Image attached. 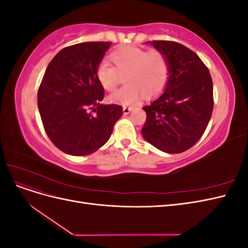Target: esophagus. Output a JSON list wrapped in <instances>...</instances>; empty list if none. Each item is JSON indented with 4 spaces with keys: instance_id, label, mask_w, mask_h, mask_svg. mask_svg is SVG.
Returning <instances> with one entry per match:
<instances>
[{
    "instance_id": "34e87169",
    "label": "esophagus",
    "mask_w": 248,
    "mask_h": 248,
    "mask_svg": "<svg viewBox=\"0 0 248 248\" xmlns=\"http://www.w3.org/2000/svg\"><path fill=\"white\" fill-rule=\"evenodd\" d=\"M132 110L131 108H128V107H123V112L125 115H128L129 112Z\"/></svg>"
}]
</instances>
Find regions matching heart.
I'll return each instance as SVG.
<instances>
[{
	"label": "heart",
	"mask_w": 248,
	"mask_h": 248,
	"mask_svg": "<svg viewBox=\"0 0 248 248\" xmlns=\"http://www.w3.org/2000/svg\"><path fill=\"white\" fill-rule=\"evenodd\" d=\"M110 59L116 68L108 61L100 62L96 70L99 84L108 91H112L119 85L121 76L126 74L127 85L108 96L110 102L132 106L140 99L142 93L149 97L155 96L167 85L170 66L160 50L124 46L112 51Z\"/></svg>",
	"instance_id": "1"
}]
</instances>
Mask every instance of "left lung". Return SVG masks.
<instances>
[{"label": "left lung", "mask_w": 248, "mask_h": 248, "mask_svg": "<svg viewBox=\"0 0 248 248\" xmlns=\"http://www.w3.org/2000/svg\"><path fill=\"white\" fill-rule=\"evenodd\" d=\"M167 57L164 91L147 107L144 139L162 152L182 153L204 134L213 111V82L199 56L174 41H148Z\"/></svg>", "instance_id": "1"}]
</instances>
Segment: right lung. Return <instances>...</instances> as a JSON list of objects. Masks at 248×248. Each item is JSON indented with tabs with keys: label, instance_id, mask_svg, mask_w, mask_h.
<instances>
[{
	"label": "right lung",
	"instance_id": "add662e5",
	"mask_svg": "<svg viewBox=\"0 0 248 248\" xmlns=\"http://www.w3.org/2000/svg\"><path fill=\"white\" fill-rule=\"evenodd\" d=\"M110 42H84L60 50L38 90L44 130L58 149L73 156L92 154L109 140L123 115L118 104H102L96 70ZM96 114L93 116L89 110Z\"/></svg>",
	"mask_w": 248,
	"mask_h": 248
}]
</instances>
